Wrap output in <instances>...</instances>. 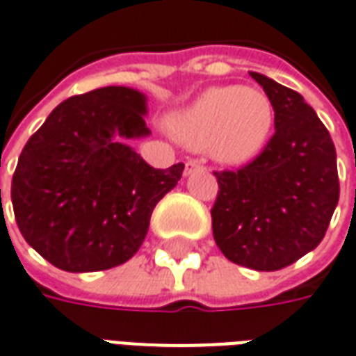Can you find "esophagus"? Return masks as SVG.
<instances>
[{
	"label": "esophagus",
	"instance_id": "1",
	"mask_svg": "<svg viewBox=\"0 0 356 356\" xmlns=\"http://www.w3.org/2000/svg\"><path fill=\"white\" fill-rule=\"evenodd\" d=\"M207 168L203 165H199V163H195V161H190L188 165H186V176H190V174L193 172H205Z\"/></svg>",
	"mask_w": 356,
	"mask_h": 356
}]
</instances>
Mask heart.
Wrapping results in <instances>:
<instances>
[{
  "label": "heart",
  "instance_id": "heart-1",
  "mask_svg": "<svg viewBox=\"0 0 356 356\" xmlns=\"http://www.w3.org/2000/svg\"><path fill=\"white\" fill-rule=\"evenodd\" d=\"M274 122V105L263 90L214 86L168 118V130L178 142L207 151L220 165L243 166L268 147Z\"/></svg>",
  "mask_w": 356,
  "mask_h": 356
}]
</instances>
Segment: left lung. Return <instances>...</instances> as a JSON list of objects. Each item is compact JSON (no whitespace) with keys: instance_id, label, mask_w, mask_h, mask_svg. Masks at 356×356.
<instances>
[{"instance_id":"1","label":"left lung","mask_w":356,"mask_h":356,"mask_svg":"<svg viewBox=\"0 0 356 356\" xmlns=\"http://www.w3.org/2000/svg\"><path fill=\"white\" fill-rule=\"evenodd\" d=\"M276 113L268 147L238 172H214L213 236L224 257L253 270H280L318 245L339 201L335 147L301 93L249 72Z\"/></svg>"}]
</instances>
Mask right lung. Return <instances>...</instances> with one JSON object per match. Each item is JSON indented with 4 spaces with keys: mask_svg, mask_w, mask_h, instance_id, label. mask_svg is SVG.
<instances>
[{
    "mask_svg": "<svg viewBox=\"0 0 356 356\" xmlns=\"http://www.w3.org/2000/svg\"><path fill=\"white\" fill-rule=\"evenodd\" d=\"M147 95L97 88L59 103L30 138L13 174L22 238L67 272L107 270L138 253L153 209L184 163L153 168L130 142L151 136Z\"/></svg>",
    "mask_w": 356,
    "mask_h": 356,
    "instance_id": "1",
    "label": "right lung"
}]
</instances>
